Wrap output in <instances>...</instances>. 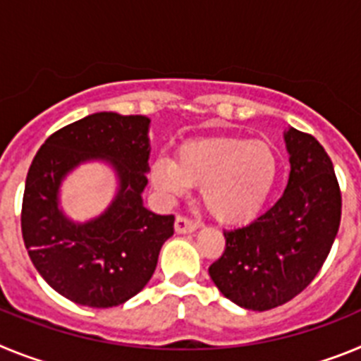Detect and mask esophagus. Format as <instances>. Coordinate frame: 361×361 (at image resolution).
Segmentation results:
<instances>
[{
  "mask_svg": "<svg viewBox=\"0 0 361 361\" xmlns=\"http://www.w3.org/2000/svg\"><path fill=\"white\" fill-rule=\"evenodd\" d=\"M197 222H193V220L186 219V216H180L178 215L177 219H175V231L178 233V235H188V233H193L197 231Z\"/></svg>",
  "mask_w": 361,
  "mask_h": 361,
  "instance_id": "1",
  "label": "esophagus"
}]
</instances>
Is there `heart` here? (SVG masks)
Segmentation results:
<instances>
[{"label":"heart","mask_w":361,"mask_h":361,"mask_svg":"<svg viewBox=\"0 0 361 361\" xmlns=\"http://www.w3.org/2000/svg\"><path fill=\"white\" fill-rule=\"evenodd\" d=\"M279 162L267 142L237 137H199L178 146L175 161L153 159L149 180L166 199L186 195L200 184V200L216 220L242 224L269 199Z\"/></svg>","instance_id":"1"}]
</instances>
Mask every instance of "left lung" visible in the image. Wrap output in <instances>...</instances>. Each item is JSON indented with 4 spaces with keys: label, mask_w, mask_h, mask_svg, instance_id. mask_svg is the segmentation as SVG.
Instances as JSON below:
<instances>
[{
    "label": "left lung",
    "mask_w": 361,
    "mask_h": 361,
    "mask_svg": "<svg viewBox=\"0 0 361 361\" xmlns=\"http://www.w3.org/2000/svg\"><path fill=\"white\" fill-rule=\"evenodd\" d=\"M288 188L247 226L224 231L226 250L209 276L233 304L251 311L279 307L318 275L336 238L342 195L333 162L312 135L283 132Z\"/></svg>",
    "instance_id": "obj_1"
}]
</instances>
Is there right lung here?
Instances as JSON below:
<instances>
[{
	"instance_id": "obj_1",
	"label": "right lung",
	"mask_w": 361,
	"mask_h": 361,
	"mask_svg": "<svg viewBox=\"0 0 361 361\" xmlns=\"http://www.w3.org/2000/svg\"><path fill=\"white\" fill-rule=\"evenodd\" d=\"M148 130L145 116L99 111L52 133L32 161L21 209L25 247L44 282L75 304L104 309L135 296L173 235V215H155L142 204ZM94 160L114 170L116 197L101 216L73 223L61 208V184Z\"/></svg>"
}]
</instances>
